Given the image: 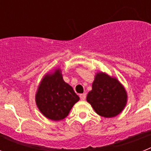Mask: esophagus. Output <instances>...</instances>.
Returning a JSON list of instances; mask_svg holds the SVG:
<instances>
[{
  "mask_svg": "<svg viewBox=\"0 0 151 151\" xmlns=\"http://www.w3.org/2000/svg\"><path fill=\"white\" fill-rule=\"evenodd\" d=\"M79 96L80 99L82 100V101H85V98H86V94H85V93H84V94H81Z\"/></svg>",
  "mask_w": 151,
  "mask_h": 151,
  "instance_id": "1",
  "label": "esophagus"
}]
</instances>
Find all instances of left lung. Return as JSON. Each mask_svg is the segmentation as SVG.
I'll return each mask as SVG.
<instances>
[{
	"label": "left lung",
	"mask_w": 151,
	"mask_h": 151,
	"mask_svg": "<svg viewBox=\"0 0 151 151\" xmlns=\"http://www.w3.org/2000/svg\"><path fill=\"white\" fill-rule=\"evenodd\" d=\"M87 101L98 115L110 118L122 111L127 102V94L116 78L101 72L96 74Z\"/></svg>",
	"instance_id": "8db88e82"
}]
</instances>
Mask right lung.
<instances>
[{
    "label": "right lung",
    "mask_w": 151,
    "mask_h": 151,
    "mask_svg": "<svg viewBox=\"0 0 151 151\" xmlns=\"http://www.w3.org/2000/svg\"><path fill=\"white\" fill-rule=\"evenodd\" d=\"M78 100L73 88L63 81L60 69L45 75L35 95L36 104L41 113L54 121L66 118Z\"/></svg>",
    "instance_id": "1"
}]
</instances>
